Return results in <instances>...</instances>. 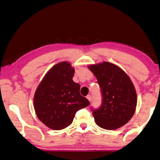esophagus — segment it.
<instances>
[{
	"label": "esophagus",
	"mask_w": 160,
	"mask_h": 160,
	"mask_svg": "<svg viewBox=\"0 0 160 160\" xmlns=\"http://www.w3.org/2000/svg\"><path fill=\"white\" fill-rule=\"evenodd\" d=\"M86 98L88 99V101H91V96H90V95H87V97H86Z\"/></svg>",
	"instance_id": "esophagus-1"
}]
</instances>
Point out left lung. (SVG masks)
Segmentation results:
<instances>
[{
  "mask_svg": "<svg viewBox=\"0 0 160 160\" xmlns=\"http://www.w3.org/2000/svg\"><path fill=\"white\" fill-rule=\"evenodd\" d=\"M88 68L97 78L102 94L101 107L92 113L95 123L108 130L121 128L136 111L137 96L132 80L113 63L104 61Z\"/></svg>",
  "mask_w": 160,
  "mask_h": 160,
  "instance_id": "8db88e82",
  "label": "left lung"
}]
</instances>
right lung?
Listing matches in <instances>:
<instances>
[{"instance_id": "right-lung-1", "label": "right lung", "mask_w": 160, "mask_h": 160, "mask_svg": "<svg viewBox=\"0 0 160 160\" xmlns=\"http://www.w3.org/2000/svg\"><path fill=\"white\" fill-rule=\"evenodd\" d=\"M74 74L70 62H60L47 72L35 90L33 106L36 115L53 130L70 125L77 111L90 104L81 95L79 84L72 80Z\"/></svg>"}]
</instances>
